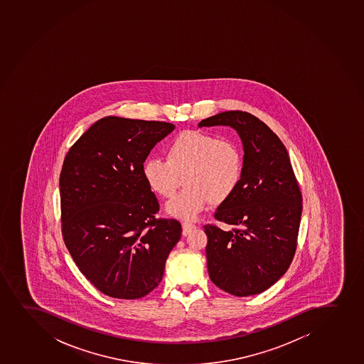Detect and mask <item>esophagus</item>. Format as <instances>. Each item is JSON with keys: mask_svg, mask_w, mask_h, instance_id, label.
Returning a JSON list of instances; mask_svg holds the SVG:
<instances>
[{"mask_svg": "<svg viewBox=\"0 0 364 364\" xmlns=\"http://www.w3.org/2000/svg\"><path fill=\"white\" fill-rule=\"evenodd\" d=\"M195 228V225H192V223H183V235H188V233H191Z\"/></svg>", "mask_w": 364, "mask_h": 364, "instance_id": "obj_1", "label": "esophagus"}]
</instances>
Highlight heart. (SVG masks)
<instances>
[{"instance_id":"b5f03b06","label":"heart","mask_w":364,"mask_h":364,"mask_svg":"<svg viewBox=\"0 0 364 364\" xmlns=\"http://www.w3.org/2000/svg\"><path fill=\"white\" fill-rule=\"evenodd\" d=\"M141 174L148 188L169 198L184 180L186 188L169 200L166 210L178 219L193 220L208 203H225L238 190L244 156L235 141L213 133L183 131L166 148V160H145Z\"/></svg>"}]
</instances>
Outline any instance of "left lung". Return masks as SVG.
Returning a JSON list of instances; mask_svg holds the SVG:
<instances>
[{
  "label": "left lung",
  "instance_id": "obj_1",
  "mask_svg": "<svg viewBox=\"0 0 364 364\" xmlns=\"http://www.w3.org/2000/svg\"><path fill=\"white\" fill-rule=\"evenodd\" d=\"M198 126H231L244 149L242 183L215 213L233 228L204 226L208 273L237 297L261 294L289 269L297 247L301 193L289 154L278 136L247 112H223Z\"/></svg>",
  "mask_w": 364,
  "mask_h": 364
}]
</instances>
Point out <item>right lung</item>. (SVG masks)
<instances>
[{
    "label": "right lung",
    "instance_id": "right-lung-1",
    "mask_svg": "<svg viewBox=\"0 0 364 364\" xmlns=\"http://www.w3.org/2000/svg\"><path fill=\"white\" fill-rule=\"evenodd\" d=\"M169 122L106 117L70 146L60 174L63 242L79 270L102 294L144 297L159 286L181 237L141 168L151 149L172 132Z\"/></svg>",
    "mask_w": 364,
    "mask_h": 364
}]
</instances>
